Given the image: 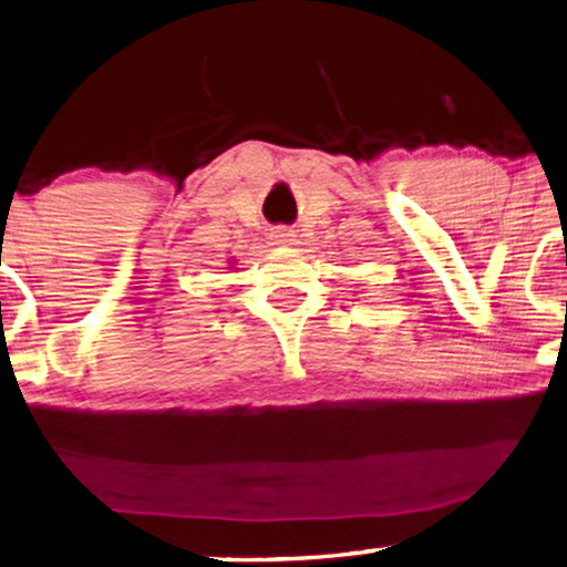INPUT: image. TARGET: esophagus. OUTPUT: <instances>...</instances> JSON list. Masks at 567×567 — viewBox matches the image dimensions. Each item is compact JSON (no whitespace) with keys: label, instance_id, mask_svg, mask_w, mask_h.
<instances>
[{"label":"esophagus","instance_id":"1","mask_svg":"<svg viewBox=\"0 0 567 567\" xmlns=\"http://www.w3.org/2000/svg\"><path fill=\"white\" fill-rule=\"evenodd\" d=\"M272 237L277 239V243H282V245H292L295 243V229L280 225V227H275V235Z\"/></svg>","mask_w":567,"mask_h":567}]
</instances>
